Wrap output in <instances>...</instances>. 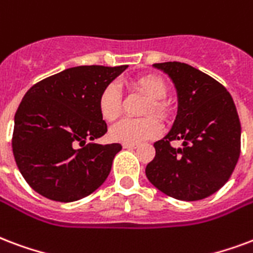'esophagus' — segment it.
Segmentation results:
<instances>
[{
    "instance_id": "1",
    "label": "esophagus",
    "mask_w": 253,
    "mask_h": 253,
    "mask_svg": "<svg viewBox=\"0 0 253 253\" xmlns=\"http://www.w3.org/2000/svg\"><path fill=\"white\" fill-rule=\"evenodd\" d=\"M138 145H130V143H123V149H127V150H132V149H136Z\"/></svg>"
}]
</instances>
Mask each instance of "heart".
Listing matches in <instances>:
<instances>
[{
  "label": "heart",
  "instance_id": "1",
  "mask_svg": "<svg viewBox=\"0 0 253 253\" xmlns=\"http://www.w3.org/2000/svg\"><path fill=\"white\" fill-rule=\"evenodd\" d=\"M134 88L145 93L149 98L146 104V115H155L165 119L169 115V106L164 99L168 93V85L165 80L157 75H142L130 82ZM98 108L100 117L107 122L117 121L122 111L121 91L114 83L107 84L100 91L98 98ZM155 117H146L141 119H123L110 130V138L121 143L136 145L146 139H151L161 134L160 121Z\"/></svg>",
  "mask_w": 253,
  "mask_h": 253
}]
</instances>
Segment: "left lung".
Listing matches in <instances>:
<instances>
[{"label": "left lung", "mask_w": 253, "mask_h": 253, "mask_svg": "<svg viewBox=\"0 0 253 253\" xmlns=\"http://www.w3.org/2000/svg\"><path fill=\"white\" fill-rule=\"evenodd\" d=\"M155 68L169 75L177 88L178 112L169 134L155 142L146 177L170 197L197 201L224 186L240 157L241 126L231 93L192 65L168 61ZM173 140H184L174 149Z\"/></svg>", "instance_id": "1"}]
</instances>
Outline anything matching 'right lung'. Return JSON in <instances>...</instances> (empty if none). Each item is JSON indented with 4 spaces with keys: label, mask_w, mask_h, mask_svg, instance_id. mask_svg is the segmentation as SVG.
Wrapping results in <instances>:
<instances>
[{
    "label": "right lung",
    "mask_w": 253,
    "mask_h": 253,
    "mask_svg": "<svg viewBox=\"0 0 253 253\" xmlns=\"http://www.w3.org/2000/svg\"><path fill=\"white\" fill-rule=\"evenodd\" d=\"M126 68L80 65L28 89L14 115L12 147L20 173L37 193L72 203L106 181L122 146L92 143L107 132L98 98Z\"/></svg>",
    "instance_id": "right-lung-1"
}]
</instances>
